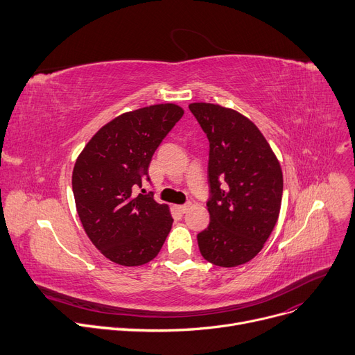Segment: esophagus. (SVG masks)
Returning a JSON list of instances; mask_svg holds the SVG:
<instances>
[{
  "label": "esophagus",
  "instance_id": "esophagus-1",
  "mask_svg": "<svg viewBox=\"0 0 355 355\" xmlns=\"http://www.w3.org/2000/svg\"><path fill=\"white\" fill-rule=\"evenodd\" d=\"M175 208L181 212V214H185L187 209L190 208V204H184V205H175Z\"/></svg>",
  "mask_w": 355,
  "mask_h": 355
}]
</instances>
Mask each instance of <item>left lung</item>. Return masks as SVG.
I'll return each mask as SVG.
<instances>
[{"instance_id": "8db88e82", "label": "left lung", "mask_w": 355, "mask_h": 355, "mask_svg": "<svg viewBox=\"0 0 355 355\" xmlns=\"http://www.w3.org/2000/svg\"><path fill=\"white\" fill-rule=\"evenodd\" d=\"M188 108L209 141V224L197 235L200 252L218 267L245 264L278 220L279 162L261 131L240 112L207 103Z\"/></svg>"}]
</instances>
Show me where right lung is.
<instances>
[{
  "label": "right lung",
  "mask_w": 355,
  "mask_h": 355,
  "mask_svg": "<svg viewBox=\"0 0 355 355\" xmlns=\"http://www.w3.org/2000/svg\"><path fill=\"white\" fill-rule=\"evenodd\" d=\"M184 110L158 104L105 124L76 161L73 193L91 243L112 263L143 266L159 252L173 218L153 193L134 194L148 177L151 158Z\"/></svg>",
  "instance_id": "right-lung-1"
}]
</instances>
